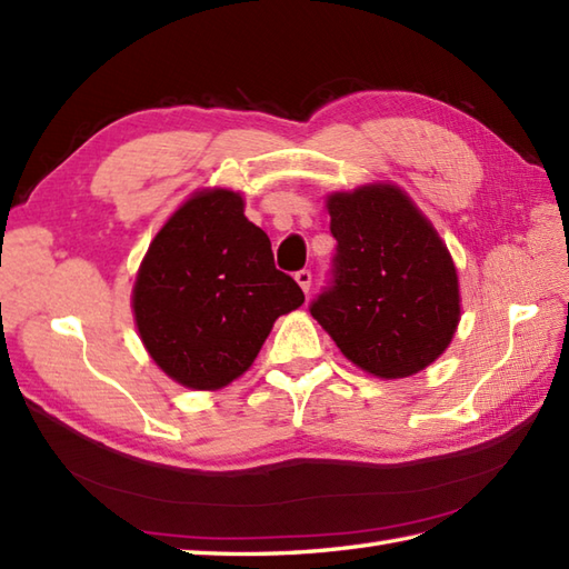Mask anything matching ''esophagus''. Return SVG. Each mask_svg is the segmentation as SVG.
I'll use <instances>...</instances> for the list:
<instances>
[{
	"label": "esophagus",
	"instance_id": "34e87169",
	"mask_svg": "<svg viewBox=\"0 0 569 569\" xmlns=\"http://www.w3.org/2000/svg\"><path fill=\"white\" fill-rule=\"evenodd\" d=\"M296 281H298L300 288H303V293H308V291H310V283H312V273L306 271V269L298 271V273H296Z\"/></svg>",
	"mask_w": 569,
	"mask_h": 569
}]
</instances>
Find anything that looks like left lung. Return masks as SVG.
<instances>
[{"label":"left lung","mask_w":569,"mask_h":569,"mask_svg":"<svg viewBox=\"0 0 569 569\" xmlns=\"http://www.w3.org/2000/svg\"><path fill=\"white\" fill-rule=\"evenodd\" d=\"M337 239L335 281L310 316L377 379L430 367L462 318L459 276L438 229L389 180L325 196Z\"/></svg>","instance_id":"1"}]
</instances>
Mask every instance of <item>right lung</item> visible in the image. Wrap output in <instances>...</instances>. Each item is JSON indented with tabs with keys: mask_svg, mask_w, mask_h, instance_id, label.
<instances>
[{
	"mask_svg": "<svg viewBox=\"0 0 569 569\" xmlns=\"http://www.w3.org/2000/svg\"><path fill=\"white\" fill-rule=\"evenodd\" d=\"M273 266L271 239L244 217V196L200 188L178 204L143 253L131 312L153 365L192 391L249 371L273 322L303 306Z\"/></svg>",
	"mask_w": 569,
	"mask_h": 569,
	"instance_id": "obj_1",
	"label": "right lung"
}]
</instances>
